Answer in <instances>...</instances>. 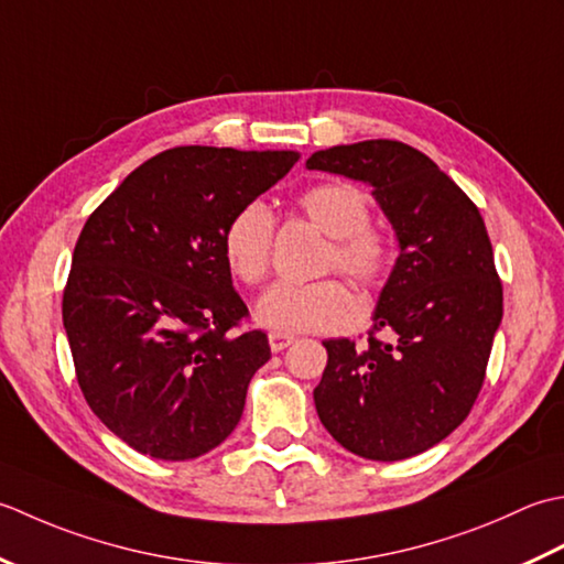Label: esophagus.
<instances>
[{
  "instance_id": "esophagus-1",
  "label": "esophagus",
  "mask_w": 564,
  "mask_h": 564,
  "mask_svg": "<svg viewBox=\"0 0 564 564\" xmlns=\"http://www.w3.org/2000/svg\"><path fill=\"white\" fill-rule=\"evenodd\" d=\"M268 340H270V348H272V352H282L284 348H290L292 343H294V338L292 336H284V333H270L268 336Z\"/></svg>"
}]
</instances>
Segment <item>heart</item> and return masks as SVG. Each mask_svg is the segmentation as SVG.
Wrapping results in <instances>:
<instances>
[{"label":"heart","instance_id":"b5f03b06","mask_svg":"<svg viewBox=\"0 0 564 564\" xmlns=\"http://www.w3.org/2000/svg\"><path fill=\"white\" fill-rule=\"evenodd\" d=\"M299 212L330 236L324 270H338L352 282L372 286L389 268V243L370 226V202L348 182H326L299 194ZM274 218L265 204L248 202L231 216L224 231V258L234 278L258 284L270 270ZM258 324L284 336L333 333L358 318V302L338 280L308 284L278 282L258 299Z\"/></svg>","mask_w":564,"mask_h":564}]
</instances>
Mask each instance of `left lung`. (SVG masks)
Wrapping results in <instances>:
<instances>
[{
	"mask_svg": "<svg viewBox=\"0 0 564 564\" xmlns=\"http://www.w3.org/2000/svg\"><path fill=\"white\" fill-rule=\"evenodd\" d=\"M306 167L370 185L399 240L365 346L324 340L318 419L360 457L394 463L419 455L475 406L501 324V280L485 218L429 155L399 141L333 145Z\"/></svg>",
	"mask_w": 564,
	"mask_h": 564,
	"instance_id": "left-lung-1",
	"label": "left lung"
}]
</instances>
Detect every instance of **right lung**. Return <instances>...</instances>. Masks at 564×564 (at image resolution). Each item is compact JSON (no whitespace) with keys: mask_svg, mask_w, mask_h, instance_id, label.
<instances>
[{"mask_svg":"<svg viewBox=\"0 0 564 564\" xmlns=\"http://www.w3.org/2000/svg\"><path fill=\"white\" fill-rule=\"evenodd\" d=\"M294 151L180 145L145 160L77 238L63 326L77 382L105 426L155 459L221 445L270 360L224 258L231 216L282 180Z\"/></svg>","mask_w":564,"mask_h":564,"instance_id":"right-lung-1","label":"right lung"}]
</instances>
